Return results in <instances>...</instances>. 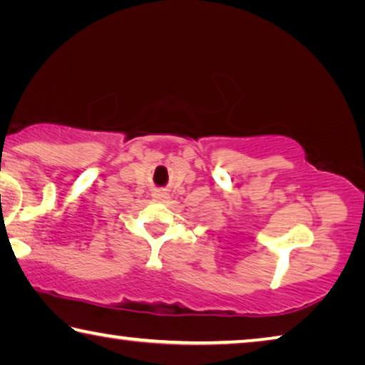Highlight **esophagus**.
<instances>
[{
    "instance_id": "esophagus-1",
    "label": "esophagus",
    "mask_w": 365,
    "mask_h": 365,
    "mask_svg": "<svg viewBox=\"0 0 365 365\" xmlns=\"http://www.w3.org/2000/svg\"><path fill=\"white\" fill-rule=\"evenodd\" d=\"M153 197H154V200H156V201H165L169 196H168V193H164V191H154Z\"/></svg>"
}]
</instances>
